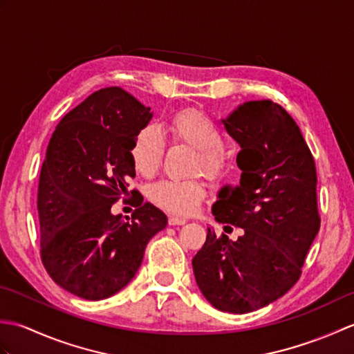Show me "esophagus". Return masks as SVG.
Masks as SVG:
<instances>
[{
    "label": "esophagus",
    "mask_w": 354,
    "mask_h": 354,
    "mask_svg": "<svg viewBox=\"0 0 354 354\" xmlns=\"http://www.w3.org/2000/svg\"><path fill=\"white\" fill-rule=\"evenodd\" d=\"M185 219H183V217H175L171 216L169 217V225H171V227H175V225H185Z\"/></svg>",
    "instance_id": "34e87169"
}]
</instances>
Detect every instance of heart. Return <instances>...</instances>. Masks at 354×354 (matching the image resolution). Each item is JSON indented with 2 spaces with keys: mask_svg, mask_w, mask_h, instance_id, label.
I'll use <instances>...</instances> for the list:
<instances>
[{
  "mask_svg": "<svg viewBox=\"0 0 354 354\" xmlns=\"http://www.w3.org/2000/svg\"><path fill=\"white\" fill-rule=\"evenodd\" d=\"M170 131L173 138L198 150L194 170L204 171L208 178H219L225 170L222 133L205 114L185 109L173 117ZM165 140L155 126H146L137 133L132 146V161L141 175L152 176L161 167ZM205 185L199 179L176 181L164 179L152 187L150 196L158 207L178 216H189L205 198Z\"/></svg>",
  "mask_w": 354,
  "mask_h": 354,
  "instance_id": "obj_1",
  "label": "heart"
}]
</instances>
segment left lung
I'll list each match as a JSON object with an SVG mask.
<instances>
[{
    "label": "left lung",
    "instance_id": "1",
    "mask_svg": "<svg viewBox=\"0 0 354 354\" xmlns=\"http://www.w3.org/2000/svg\"><path fill=\"white\" fill-rule=\"evenodd\" d=\"M240 146L237 185H223L216 222L243 228L231 240L207 228L192 260L202 295L217 310L250 313L281 298L301 275L319 231L317 167L293 118L280 104L252 100L222 120Z\"/></svg>",
    "mask_w": 354,
    "mask_h": 354
}]
</instances>
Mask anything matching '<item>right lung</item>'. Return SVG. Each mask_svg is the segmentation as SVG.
<instances>
[{"label": "right lung", "mask_w": 354, "mask_h": 354, "mask_svg": "<svg viewBox=\"0 0 354 354\" xmlns=\"http://www.w3.org/2000/svg\"><path fill=\"white\" fill-rule=\"evenodd\" d=\"M153 117L118 86L95 91L56 126L37 189L41 257L62 289L89 301L126 288L167 216L138 202L132 221L112 204L135 178L132 146ZM138 196V192H132Z\"/></svg>", "instance_id": "add662e5"}]
</instances>
